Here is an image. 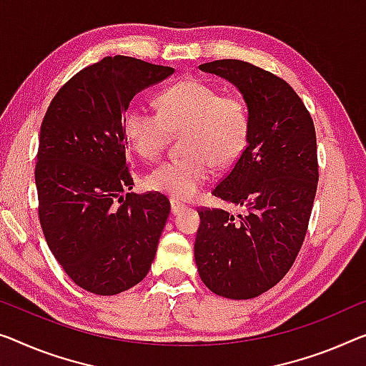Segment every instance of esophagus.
Returning a JSON list of instances; mask_svg holds the SVG:
<instances>
[{"instance_id": "obj_1", "label": "esophagus", "mask_w": 366, "mask_h": 366, "mask_svg": "<svg viewBox=\"0 0 366 366\" xmlns=\"http://www.w3.org/2000/svg\"><path fill=\"white\" fill-rule=\"evenodd\" d=\"M182 210H184V205L181 204V202H177V200H171V212H172V215L181 214Z\"/></svg>"}]
</instances>
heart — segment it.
Here are the masks:
<instances>
[{"label":"heart","instance_id":"heart-1","mask_svg":"<svg viewBox=\"0 0 366 366\" xmlns=\"http://www.w3.org/2000/svg\"><path fill=\"white\" fill-rule=\"evenodd\" d=\"M159 113L131 107L123 133L133 151L156 161L172 134H182V159L169 161L146 177V185L172 200H189L209 181L212 164L232 166L244 149L249 117L242 98L222 95L217 86L185 79L156 98Z\"/></svg>","mask_w":366,"mask_h":366}]
</instances>
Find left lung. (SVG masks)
<instances>
[{
    "mask_svg": "<svg viewBox=\"0 0 366 366\" xmlns=\"http://www.w3.org/2000/svg\"><path fill=\"white\" fill-rule=\"evenodd\" d=\"M238 89L247 103V148L212 190L243 214L200 209L194 244L200 280L227 299H253L276 286L307 232L319 181L314 122L292 86L248 62L199 65Z\"/></svg>",
    "mask_w": 366,
    "mask_h": 366,
    "instance_id": "8db88e82",
    "label": "left lung"
}]
</instances>
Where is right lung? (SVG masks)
I'll return each mask as SVG.
<instances>
[{
  "label": "right lung",
  "mask_w": 366,
  "mask_h": 366,
  "mask_svg": "<svg viewBox=\"0 0 366 366\" xmlns=\"http://www.w3.org/2000/svg\"><path fill=\"white\" fill-rule=\"evenodd\" d=\"M172 67L114 56L80 70L52 98L36 164L39 220L75 285L98 296L128 291L149 272L171 204L133 189L123 114Z\"/></svg>",
  "instance_id": "add662e5"
}]
</instances>
